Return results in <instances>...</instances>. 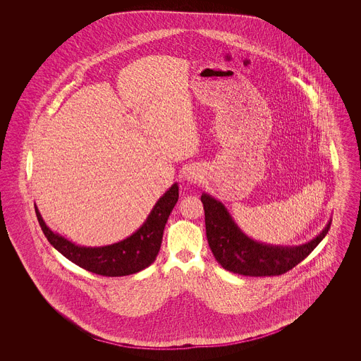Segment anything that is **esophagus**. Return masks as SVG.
Wrapping results in <instances>:
<instances>
[{"label":"esophagus","instance_id":"esophagus-1","mask_svg":"<svg viewBox=\"0 0 361 361\" xmlns=\"http://www.w3.org/2000/svg\"><path fill=\"white\" fill-rule=\"evenodd\" d=\"M184 177L189 183H197L203 177V171L199 165H190L189 168H187V171L184 172Z\"/></svg>","mask_w":361,"mask_h":361}]
</instances>
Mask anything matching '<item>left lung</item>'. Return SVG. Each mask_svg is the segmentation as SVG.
Returning <instances> with one entry per match:
<instances>
[{
	"instance_id": "1",
	"label": "left lung",
	"mask_w": 361,
	"mask_h": 361,
	"mask_svg": "<svg viewBox=\"0 0 361 361\" xmlns=\"http://www.w3.org/2000/svg\"><path fill=\"white\" fill-rule=\"evenodd\" d=\"M206 216V234L215 259L226 271L243 276H277L286 274L309 256L325 238L331 219L312 240L295 245H271L247 237L222 202L202 193Z\"/></svg>"
}]
</instances>
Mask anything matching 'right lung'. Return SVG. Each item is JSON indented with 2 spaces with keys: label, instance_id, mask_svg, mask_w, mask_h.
I'll return each mask as SVG.
<instances>
[{
  "label": "right lung",
  "instance_id": "1",
  "mask_svg": "<svg viewBox=\"0 0 361 361\" xmlns=\"http://www.w3.org/2000/svg\"><path fill=\"white\" fill-rule=\"evenodd\" d=\"M178 200V184L174 183L152 208L146 221L127 238L104 246H81L52 231L43 221L39 208L35 212L39 224L52 246L75 265L97 275L127 276L150 267L161 247L164 228Z\"/></svg>",
  "mask_w": 361,
  "mask_h": 361
}]
</instances>
